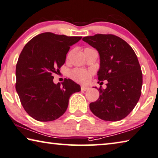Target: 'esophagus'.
Wrapping results in <instances>:
<instances>
[{"label": "esophagus", "instance_id": "obj_1", "mask_svg": "<svg viewBox=\"0 0 158 158\" xmlns=\"http://www.w3.org/2000/svg\"><path fill=\"white\" fill-rule=\"evenodd\" d=\"M81 91H87V90L89 89V88L88 87H86V86H81Z\"/></svg>", "mask_w": 158, "mask_h": 158}]
</instances>
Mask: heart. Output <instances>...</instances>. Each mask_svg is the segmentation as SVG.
<instances>
[{
    "mask_svg": "<svg viewBox=\"0 0 158 158\" xmlns=\"http://www.w3.org/2000/svg\"><path fill=\"white\" fill-rule=\"evenodd\" d=\"M91 50V48L84 49V52ZM92 75V71L91 70H86L83 69H74L70 72V76L75 81L80 82V83L85 84L89 81Z\"/></svg>",
    "mask_w": 158,
    "mask_h": 158,
    "instance_id": "obj_1",
    "label": "heart"
}]
</instances>
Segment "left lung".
Segmentation results:
<instances>
[{
	"instance_id": "left-lung-1",
	"label": "left lung",
	"mask_w": 158,
	"mask_h": 158,
	"mask_svg": "<svg viewBox=\"0 0 158 158\" xmlns=\"http://www.w3.org/2000/svg\"><path fill=\"white\" fill-rule=\"evenodd\" d=\"M100 55L99 81L106 80V89L98 90L100 96L89 107L105 121H119L136 106L141 94L143 75L137 56L129 45L112 34H96L82 39Z\"/></svg>"
}]
</instances>
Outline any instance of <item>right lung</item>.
<instances>
[{
  "label": "right lung",
  "mask_w": 158,
  "mask_h": 158,
  "mask_svg": "<svg viewBox=\"0 0 158 158\" xmlns=\"http://www.w3.org/2000/svg\"><path fill=\"white\" fill-rule=\"evenodd\" d=\"M81 36L46 32L25 45L16 65V91L29 116L40 122L53 121L62 116L72 94L81 87L71 79L54 84L53 73L65 62L69 48Z\"/></svg>",
  "instance_id": "1"
}]
</instances>
